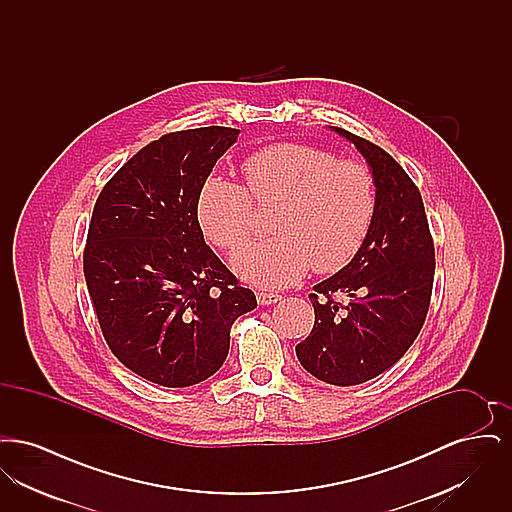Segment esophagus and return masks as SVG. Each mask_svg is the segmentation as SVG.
I'll return each mask as SVG.
<instances>
[{
  "instance_id": "obj_1",
  "label": "esophagus",
  "mask_w": 512,
  "mask_h": 512,
  "mask_svg": "<svg viewBox=\"0 0 512 512\" xmlns=\"http://www.w3.org/2000/svg\"><path fill=\"white\" fill-rule=\"evenodd\" d=\"M280 299H282V295H280V293H257V301H259V305H274V303H278Z\"/></svg>"
}]
</instances>
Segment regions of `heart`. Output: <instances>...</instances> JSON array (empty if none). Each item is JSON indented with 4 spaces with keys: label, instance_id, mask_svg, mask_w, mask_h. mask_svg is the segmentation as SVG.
I'll return each mask as SVG.
<instances>
[{
    "label": "heart",
    "instance_id": "1",
    "mask_svg": "<svg viewBox=\"0 0 512 512\" xmlns=\"http://www.w3.org/2000/svg\"><path fill=\"white\" fill-rule=\"evenodd\" d=\"M245 186L207 178L195 213L205 236L222 249H236L253 234L255 203H278L270 222L274 238L242 247L232 263L245 280L282 288L309 268L336 272L351 263L370 230L376 195L363 163L336 159L320 147L278 142L247 155Z\"/></svg>",
    "mask_w": 512,
    "mask_h": 512
}]
</instances>
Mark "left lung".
<instances>
[{
	"instance_id": "left-lung-1",
	"label": "left lung",
	"mask_w": 512,
	"mask_h": 512,
	"mask_svg": "<svg viewBox=\"0 0 512 512\" xmlns=\"http://www.w3.org/2000/svg\"><path fill=\"white\" fill-rule=\"evenodd\" d=\"M330 128L365 157L376 207L359 253L309 295L315 326L295 353L318 380L357 386L395 365L416 340L434 286V240L418 188L390 153L343 128ZM336 294L352 299L343 306Z\"/></svg>"
}]
</instances>
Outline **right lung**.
Wrapping results in <instances>:
<instances>
[{"mask_svg":"<svg viewBox=\"0 0 512 512\" xmlns=\"http://www.w3.org/2000/svg\"><path fill=\"white\" fill-rule=\"evenodd\" d=\"M238 134L205 126L161 136L103 186L92 213L84 276L103 338L122 365L165 388L213 376L234 320L257 307L205 244L195 213Z\"/></svg>","mask_w":512,"mask_h":512,"instance_id":"add662e5","label":"right lung"}]
</instances>
